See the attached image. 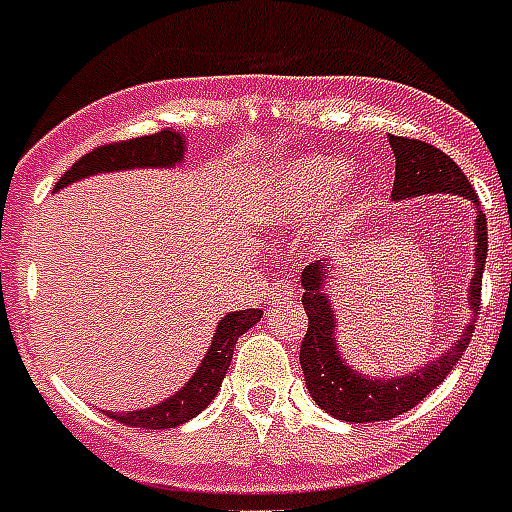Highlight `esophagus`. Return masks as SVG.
<instances>
[{"label":"esophagus","mask_w":512,"mask_h":512,"mask_svg":"<svg viewBox=\"0 0 512 512\" xmlns=\"http://www.w3.org/2000/svg\"><path fill=\"white\" fill-rule=\"evenodd\" d=\"M293 293V288L288 285V280H282V277H277V280H272L267 285V293L264 296L269 298V301H280L282 296H290Z\"/></svg>","instance_id":"34e87169"}]
</instances>
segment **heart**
Returning <instances> with one entry per match:
<instances>
[{
	"mask_svg": "<svg viewBox=\"0 0 512 512\" xmlns=\"http://www.w3.org/2000/svg\"><path fill=\"white\" fill-rule=\"evenodd\" d=\"M343 177V163L335 158H301L277 174L275 185L269 190L267 216L275 222L298 219L312 214L333 198L335 187ZM354 206V192H346L338 200V214H349Z\"/></svg>",
	"mask_w": 512,
	"mask_h": 512,
	"instance_id": "b5f03b06",
	"label": "heart"
}]
</instances>
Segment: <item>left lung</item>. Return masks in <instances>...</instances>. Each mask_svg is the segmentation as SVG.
Listing matches in <instances>:
<instances>
[{
	"mask_svg": "<svg viewBox=\"0 0 512 512\" xmlns=\"http://www.w3.org/2000/svg\"><path fill=\"white\" fill-rule=\"evenodd\" d=\"M388 142H391L396 158L391 198H415L425 192H455V195H463V198L478 203V195L468 177L447 153H441L439 147L423 140H412V137H394V134L388 137ZM476 224L478 267L476 277L470 282V309L481 312V277H484L486 248H489L486 216L481 211H478ZM325 277L327 272L322 269V261L301 272V285H304L301 301H304L309 325H306L298 359L304 367L309 394L333 418L346 420V423H380V420H391L418 407L433 388L441 386V380L447 378L452 367L463 357V351L468 349L473 325H468V333L444 357L418 370L415 375H404L396 380L362 378L349 370L341 354L335 351L333 312H330V298L322 290Z\"/></svg>",
	"mask_w": 512,
	"mask_h": 512,
	"instance_id": "1",
	"label": "left lung"
}]
</instances>
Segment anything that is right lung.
I'll list each match as a JSON object with an SVG mask.
<instances>
[{
    "label": "right lung",
    "mask_w": 512,
    "mask_h": 512,
    "mask_svg": "<svg viewBox=\"0 0 512 512\" xmlns=\"http://www.w3.org/2000/svg\"><path fill=\"white\" fill-rule=\"evenodd\" d=\"M182 153H185V142L174 129H163V132L145 134V137H132V140L108 142V145L94 147L92 153L81 155L79 161L60 177L55 190L71 185L76 179L89 177V174H102V171L132 169V166H171V163L182 161ZM259 320V309H243V312L227 314L216 327L214 341H211V349H208L203 365L198 367V372L192 375L190 383L179 394H174L158 407H150V410L126 412V415L108 412V415L118 423L132 425V428H153V431L174 428V425L187 423L190 418L200 415L211 404V399L219 394L224 375L230 370L237 338Z\"/></svg>",
    "instance_id": "right-lung-1"
}]
</instances>
